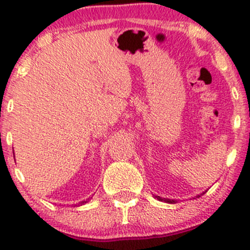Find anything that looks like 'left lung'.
Listing matches in <instances>:
<instances>
[{
  "label": "left lung",
  "mask_w": 250,
  "mask_h": 250,
  "mask_svg": "<svg viewBox=\"0 0 250 250\" xmlns=\"http://www.w3.org/2000/svg\"><path fill=\"white\" fill-rule=\"evenodd\" d=\"M156 197H157V200H160V201H166V202H169V203L174 202V201H170V200H162V198H161V197H158V196H156Z\"/></svg>",
  "instance_id": "left-lung-1"
}]
</instances>
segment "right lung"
Here are the masks:
<instances>
[{"mask_svg": "<svg viewBox=\"0 0 250 250\" xmlns=\"http://www.w3.org/2000/svg\"><path fill=\"white\" fill-rule=\"evenodd\" d=\"M88 200H89V198H88ZM87 200V201H88ZM87 201H83V202H81V204H83V203H85V202H87Z\"/></svg>", "mask_w": 250, "mask_h": 250, "instance_id": "add662e5", "label": "right lung"}]
</instances>
